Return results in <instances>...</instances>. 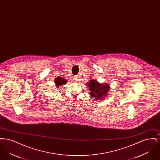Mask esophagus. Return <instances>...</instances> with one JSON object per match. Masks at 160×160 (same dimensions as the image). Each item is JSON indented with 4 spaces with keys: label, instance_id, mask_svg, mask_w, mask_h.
<instances>
[{
    "label": "esophagus",
    "instance_id": "obj_1",
    "mask_svg": "<svg viewBox=\"0 0 160 160\" xmlns=\"http://www.w3.org/2000/svg\"><path fill=\"white\" fill-rule=\"evenodd\" d=\"M72 79L74 81H77L78 80V77L77 76H74L72 77Z\"/></svg>",
    "mask_w": 160,
    "mask_h": 160
}]
</instances>
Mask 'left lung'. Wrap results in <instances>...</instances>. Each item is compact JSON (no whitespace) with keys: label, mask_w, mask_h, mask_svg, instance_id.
<instances>
[{"label":"left lung","mask_w":160,"mask_h":160,"mask_svg":"<svg viewBox=\"0 0 160 160\" xmlns=\"http://www.w3.org/2000/svg\"><path fill=\"white\" fill-rule=\"evenodd\" d=\"M87 85L90 94L95 100H102L109 91L108 84H100L97 80H92Z\"/></svg>","instance_id":"8db88e82"}]
</instances>
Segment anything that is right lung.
Returning <instances> with one entry per match:
<instances>
[{"mask_svg":"<svg viewBox=\"0 0 160 160\" xmlns=\"http://www.w3.org/2000/svg\"><path fill=\"white\" fill-rule=\"evenodd\" d=\"M63 83H65V80L62 78H58V80H56V84H57L56 85L57 87L60 86L61 84H63Z\"/></svg>","mask_w":160,"mask_h":160,"instance_id":"right-lung-1","label":"right lung"}]
</instances>
